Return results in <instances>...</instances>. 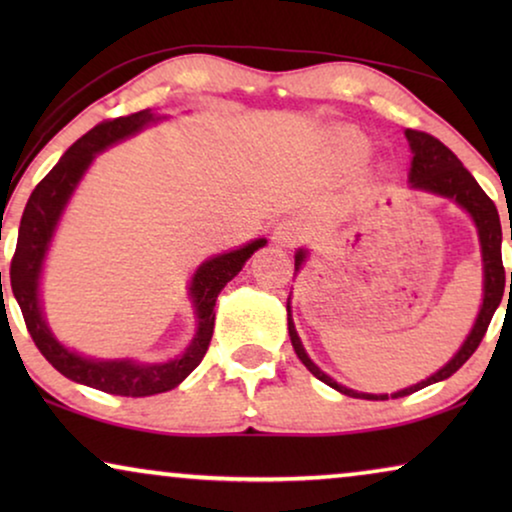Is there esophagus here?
Listing matches in <instances>:
<instances>
[{
  "instance_id": "34e87169",
  "label": "esophagus",
  "mask_w": 512,
  "mask_h": 512,
  "mask_svg": "<svg viewBox=\"0 0 512 512\" xmlns=\"http://www.w3.org/2000/svg\"><path fill=\"white\" fill-rule=\"evenodd\" d=\"M300 237H303V226L293 219L277 223L275 230H272V242H275L277 247H293Z\"/></svg>"
}]
</instances>
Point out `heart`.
Wrapping results in <instances>:
<instances>
[{"label":"heart","instance_id":"obj_1","mask_svg":"<svg viewBox=\"0 0 512 512\" xmlns=\"http://www.w3.org/2000/svg\"><path fill=\"white\" fill-rule=\"evenodd\" d=\"M335 149H338L340 158L345 160V163L356 167L370 156V151H373V142H370L366 132L356 128H342L338 135H335Z\"/></svg>","mask_w":512,"mask_h":512}]
</instances>
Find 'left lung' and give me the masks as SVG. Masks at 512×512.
Returning <instances> with one entry per match:
<instances>
[{"label":"left lung","instance_id":"left-lung-1","mask_svg":"<svg viewBox=\"0 0 512 512\" xmlns=\"http://www.w3.org/2000/svg\"><path fill=\"white\" fill-rule=\"evenodd\" d=\"M405 139H408L410 151H412V163L408 172V184L412 191H424V193L440 195V198L457 202V205L471 216L475 228H478L480 254H482V305H480L478 317H475L471 333L466 335L464 345L457 349V354H454L452 359L447 361L443 368L436 370L431 377L412 384V387L396 391V394H391V398L410 396L419 389L429 387L433 382H443L450 375L457 373V370L471 359L475 349H478L480 340L485 338L489 321H492L496 307H499L503 298V289H506V270H503V263H501V221H499V212H496L494 202L487 198V193L482 191L478 181L473 179V174L461 165V160L454 156V153L447 149L440 139L419 130H405ZM305 258H307V251L298 249L296 272L300 270V265L305 263ZM510 291H512V275H510ZM286 312H289L291 345L296 349L298 359L305 363V368L310 370L317 380H321L324 384H328V387H333L335 391H340V394L345 396L368 398V401H387L389 394H363V391H354L345 387V384H338L333 377H328L324 370H321L317 363L307 356L303 342L298 338V331L296 326H293V317H291V298L289 303H286Z\"/></svg>","mask_w":512,"mask_h":512}]
</instances>
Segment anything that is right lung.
<instances>
[{"label":"right lung","instance_id":"add662e5","mask_svg":"<svg viewBox=\"0 0 512 512\" xmlns=\"http://www.w3.org/2000/svg\"><path fill=\"white\" fill-rule=\"evenodd\" d=\"M163 118L165 116L153 114L151 109H144L137 114L114 118V121H104L81 139H76L65 151V156L58 160V165L39 181L30 200H27L18 228L16 254L11 261L13 296L18 300L27 331H30L39 352L46 356V361L58 373L69 377L72 382L116 396L139 398L163 394V391H170L184 382L200 366L209 340H212L216 317L214 305L221 289L244 268V263L254 256V251L268 244L265 237H258L240 249L207 258L193 272L191 284H188V298H191L195 321H198V331H195L191 345L177 359L160 363H142L135 359H93V356L74 352L55 338L44 317L39 286L46 254L51 249L62 212H65L67 202L72 200L83 174L93 165L97 153L107 151L109 146L137 135V132L149 128L151 123L163 121Z\"/></svg>","mask_w":512,"mask_h":512}]
</instances>
